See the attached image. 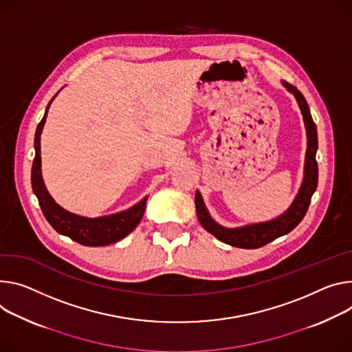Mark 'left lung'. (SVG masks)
<instances>
[{
  "label": "left lung",
  "mask_w": 352,
  "mask_h": 352,
  "mask_svg": "<svg viewBox=\"0 0 352 352\" xmlns=\"http://www.w3.org/2000/svg\"><path fill=\"white\" fill-rule=\"evenodd\" d=\"M283 85L294 92L296 97V101L299 104V108L303 115L305 126H306V133H307V150H306V162H305V178L300 186V190L298 197L295 198L292 206L287 209L282 216L267 221V223H257V225H250L240 229H226L217 223L209 216L202 197L199 192L195 194V206H197V214L198 220L202 225V228L213 234L220 241L230 244L233 247L239 248H260L275 239L287 234L292 232L302 219L305 217L311 197L317 188L318 181V167L316 162V151H317V129L316 123L311 119L309 105L302 95V92L287 82H283Z\"/></svg>",
  "instance_id": "8db88e82"
}]
</instances>
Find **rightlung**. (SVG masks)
I'll list each match as a JSON object with an SVG mask.
<instances>
[{
    "label": "right lung",
    "instance_id": "obj_1",
    "mask_svg": "<svg viewBox=\"0 0 352 352\" xmlns=\"http://www.w3.org/2000/svg\"><path fill=\"white\" fill-rule=\"evenodd\" d=\"M54 97L52 98V101L54 100ZM52 101L49 102L46 112L36 127L35 158H34V163H32V178H30L32 189H34V192L39 201L41 209L46 220L50 223V226L57 233L67 236L82 245L100 247V245H108V244L116 243L136 229V226L139 225L144 214L147 198H144L138 205L124 212L111 214L107 217H98V219H88V217L77 216L74 213H70L63 208H60L53 201V198L49 195L47 189L43 184V178L41 173V133H42L46 115Z\"/></svg>",
    "mask_w": 352,
    "mask_h": 352
}]
</instances>
